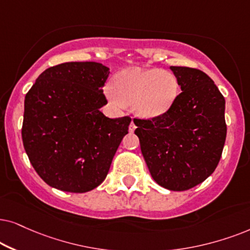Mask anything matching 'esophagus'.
Here are the masks:
<instances>
[{
	"instance_id": "1",
	"label": "esophagus",
	"mask_w": 250,
	"mask_h": 250,
	"mask_svg": "<svg viewBox=\"0 0 250 250\" xmlns=\"http://www.w3.org/2000/svg\"><path fill=\"white\" fill-rule=\"evenodd\" d=\"M135 129H136V125H135V122H134V121H131L130 125H129V131H130V132H134Z\"/></svg>"
}]
</instances>
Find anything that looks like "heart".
Here are the masks:
<instances>
[{
    "mask_svg": "<svg viewBox=\"0 0 250 250\" xmlns=\"http://www.w3.org/2000/svg\"><path fill=\"white\" fill-rule=\"evenodd\" d=\"M179 91L177 79L171 73L156 68H127L114 78V86L106 95L118 106L132 103V108L143 118H156L175 104Z\"/></svg>",
    "mask_w": 250,
    "mask_h": 250,
    "instance_id": "obj_1",
    "label": "heart"
}]
</instances>
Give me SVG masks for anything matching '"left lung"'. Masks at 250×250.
Instances as JSON below:
<instances>
[{
	"mask_svg": "<svg viewBox=\"0 0 250 250\" xmlns=\"http://www.w3.org/2000/svg\"><path fill=\"white\" fill-rule=\"evenodd\" d=\"M181 85L161 116L134 118L152 177L170 191H186L207 179L221 160L226 138L225 99L200 69L171 66Z\"/></svg>",
	"mask_w": 250,
	"mask_h": 250,
	"instance_id": "1",
	"label": "left lung"
}]
</instances>
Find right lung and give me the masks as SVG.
<instances>
[{"instance_id":"obj_1","label":"right lung","mask_w":250,"mask_h":250,"mask_svg":"<svg viewBox=\"0 0 250 250\" xmlns=\"http://www.w3.org/2000/svg\"><path fill=\"white\" fill-rule=\"evenodd\" d=\"M108 68L71 62L46 68L25 97L21 137L29 161L46 184L84 193L101 185L130 116L111 119L103 88Z\"/></svg>"}]
</instances>
